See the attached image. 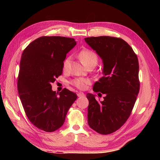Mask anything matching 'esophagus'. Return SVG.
<instances>
[{"label":"esophagus","instance_id":"34e87169","mask_svg":"<svg viewBox=\"0 0 160 160\" xmlns=\"http://www.w3.org/2000/svg\"><path fill=\"white\" fill-rule=\"evenodd\" d=\"M77 96H78V97H82V96H84V93L83 92H78V93H77Z\"/></svg>","mask_w":160,"mask_h":160}]
</instances>
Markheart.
<instances>
[{
  "instance_id": "1",
  "label": "heart",
  "mask_w": 160,
  "mask_h": 160,
  "mask_svg": "<svg viewBox=\"0 0 160 160\" xmlns=\"http://www.w3.org/2000/svg\"><path fill=\"white\" fill-rule=\"evenodd\" d=\"M79 58L81 62L86 67L89 66L96 67L98 62V57L92 51L89 49L82 50L79 53ZM71 60L70 57H67L64 60L63 62V69L66 70L69 66ZM72 85L80 89H84L90 83V80L84 78H75L71 82Z\"/></svg>"
}]
</instances>
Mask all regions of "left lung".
I'll return each mask as SVG.
<instances>
[{
	"instance_id": "8db88e82",
	"label": "left lung",
	"mask_w": 160,
	"mask_h": 160,
	"mask_svg": "<svg viewBox=\"0 0 160 160\" xmlns=\"http://www.w3.org/2000/svg\"><path fill=\"white\" fill-rule=\"evenodd\" d=\"M103 62V74L94 84L95 92L105 94L103 101L87 93L88 124L102 135L118 130L130 116L140 91L139 62L131 47L120 38H85Z\"/></svg>"
}]
</instances>
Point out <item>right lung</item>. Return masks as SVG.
<instances>
[{
  "label": "right lung",
  "instance_id": "obj_1",
  "mask_svg": "<svg viewBox=\"0 0 160 160\" xmlns=\"http://www.w3.org/2000/svg\"><path fill=\"white\" fill-rule=\"evenodd\" d=\"M76 45L71 38L42 36L23 51L18 91L27 116L40 130L53 132L62 127L77 99L76 93L67 89L58 94L51 84L62 73L67 53Z\"/></svg>",
  "mask_w": 160,
  "mask_h": 160
}]
</instances>
